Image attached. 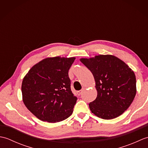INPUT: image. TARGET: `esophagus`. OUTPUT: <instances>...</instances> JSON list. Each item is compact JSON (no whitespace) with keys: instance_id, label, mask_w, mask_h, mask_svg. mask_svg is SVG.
<instances>
[{"instance_id":"34e87169","label":"esophagus","mask_w":148,"mask_h":148,"mask_svg":"<svg viewBox=\"0 0 148 148\" xmlns=\"http://www.w3.org/2000/svg\"><path fill=\"white\" fill-rule=\"evenodd\" d=\"M84 90V88H82V89H81V90H79V91H78V92H77V95H81V93H82L83 92V91Z\"/></svg>"}]
</instances>
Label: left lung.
I'll use <instances>...</instances> for the list:
<instances>
[{
    "mask_svg": "<svg viewBox=\"0 0 148 148\" xmlns=\"http://www.w3.org/2000/svg\"><path fill=\"white\" fill-rule=\"evenodd\" d=\"M92 72L95 81L97 97L89 103L90 111L104 119L115 118L129 108L136 94L134 71L113 55H98L81 58Z\"/></svg>",
    "mask_w": 148,
    "mask_h": 148,
    "instance_id": "left-lung-1",
    "label": "left lung"
}]
</instances>
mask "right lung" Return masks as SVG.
<instances>
[{
    "label": "right lung",
    "instance_id": "right-lung-1",
    "mask_svg": "<svg viewBox=\"0 0 148 148\" xmlns=\"http://www.w3.org/2000/svg\"><path fill=\"white\" fill-rule=\"evenodd\" d=\"M75 58H47L34 65L21 84L27 109L43 121L64 120L73 112L77 98L71 89L69 70Z\"/></svg>",
    "mask_w": 148,
    "mask_h": 148
}]
</instances>
